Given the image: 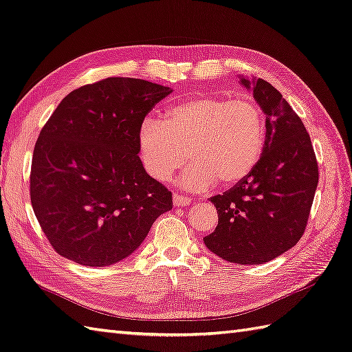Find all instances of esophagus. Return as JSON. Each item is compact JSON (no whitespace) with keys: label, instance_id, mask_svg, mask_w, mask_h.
Here are the masks:
<instances>
[{"label":"esophagus","instance_id":"1","mask_svg":"<svg viewBox=\"0 0 352 352\" xmlns=\"http://www.w3.org/2000/svg\"><path fill=\"white\" fill-rule=\"evenodd\" d=\"M173 204L176 207H182V206H188L191 204V198L185 197V195H179V194H173Z\"/></svg>","mask_w":352,"mask_h":352}]
</instances>
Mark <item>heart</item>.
<instances>
[{
	"label": "heart",
	"instance_id": "obj_1",
	"mask_svg": "<svg viewBox=\"0 0 352 352\" xmlns=\"http://www.w3.org/2000/svg\"><path fill=\"white\" fill-rule=\"evenodd\" d=\"M265 117L252 99L203 96L177 103L164 120L148 117L138 131V149L151 177L164 182L185 164L180 184L189 189L241 182L258 166L265 146Z\"/></svg>",
	"mask_w": 352,
	"mask_h": 352
}]
</instances>
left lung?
<instances>
[{
	"mask_svg": "<svg viewBox=\"0 0 352 352\" xmlns=\"http://www.w3.org/2000/svg\"><path fill=\"white\" fill-rule=\"evenodd\" d=\"M240 82L267 116L263 153L249 176L210 198L219 221L203 240L228 262L259 265L292 249L305 232L318 166L305 126L281 93L262 78Z\"/></svg>",
	"mask_w": 352,
	"mask_h": 352,
	"instance_id": "8db88e82",
	"label": "left lung"
}]
</instances>
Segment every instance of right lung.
<instances>
[{
    "label": "right lung",
    "instance_id": "obj_1",
    "mask_svg": "<svg viewBox=\"0 0 352 352\" xmlns=\"http://www.w3.org/2000/svg\"><path fill=\"white\" fill-rule=\"evenodd\" d=\"M172 89L111 77L71 91L41 129L31 166V203L63 258L108 267L135 252L172 192L139 158L138 131Z\"/></svg>",
    "mask_w": 352,
    "mask_h": 352
}]
</instances>
